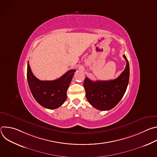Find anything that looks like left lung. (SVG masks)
I'll list each match as a JSON object with an SVG mask.
<instances>
[{
    "label": "left lung",
    "instance_id": "obj_1",
    "mask_svg": "<svg viewBox=\"0 0 157 157\" xmlns=\"http://www.w3.org/2000/svg\"><path fill=\"white\" fill-rule=\"evenodd\" d=\"M126 66L120 76L113 80L93 81L86 78L84 87L86 97L89 104L100 110H108L114 108L124 95L128 84L129 64L125 55Z\"/></svg>",
    "mask_w": 157,
    "mask_h": 157
}]
</instances>
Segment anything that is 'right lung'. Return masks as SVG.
I'll use <instances>...</instances> for the list:
<instances>
[{
    "mask_svg": "<svg viewBox=\"0 0 157 157\" xmlns=\"http://www.w3.org/2000/svg\"><path fill=\"white\" fill-rule=\"evenodd\" d=\"M75 71V70H70L55 80L41 81L33 75L28 62L27 81L35 99L47 109H55L60 107L66 99V92Z\"/></svg>",
    "mask_w": 157,
    "mask_h": 157,
    "instance_id": "right-lung-1",
    "label": "right lung"
}]
</instances>
